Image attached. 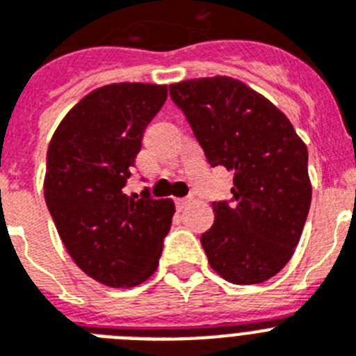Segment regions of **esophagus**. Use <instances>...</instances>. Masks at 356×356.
I'll list each match as a JSON object with an SVG mask.
<instances>
[{
  "label": "esophagus",
  "instance_id": "1",
  "mask_svg": "<svg viewBox=\"0 0 356 356\" xmlns=\"http://www.w3.org/2000/svg\"><path fill=\"white\" fill-rule=\"evenodd\" d=\"M193 203V197H180V200H176V209H185L187 205Z\"/></svg>",
  "mask_w": 356,
  "mask_h": 356
}]
</instances>
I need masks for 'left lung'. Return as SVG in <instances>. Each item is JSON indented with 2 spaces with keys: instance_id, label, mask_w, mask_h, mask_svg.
I'll return each mask as SVG.
<instances>
[{
  "instance_id": "1",
  "label": "left lung",
  "mask_w": 356,
  "mask_h": 356,
  "mask_svg": "<svg viewBox=\"0 0 356 356\" xmlns=\"http://www.w3.org/2000/svg\"><path fill=\"white\" fill-rule=\"evenodd\" d=\"M169 94L210 165L234 172L232 200L213 201L201 235L209 264L229 284H262L291 260L307 221V146L284 112L234 78L185 80Z\"/></svg>"
}]
</instances>
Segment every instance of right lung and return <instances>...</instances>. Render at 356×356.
I'll return each mask as SVG.
<instances>
[{"label": "right lung", "instance_id": "right-lung-1", "mask_svg": "<svg viewBox=\"0 0 356 356\" xmlns=\"http://www.w3.org/2000/svg\"><path fill=\"white\" fill-rule=\"evenodd\" d=\"M165 99V85H105L69 110L49 143L44 197L53 222L76 266L108 287L149 278L171 228V200L124 194Z\"/></svg>", "mask_w": 356, "mask_h": 356}]
</instances>
